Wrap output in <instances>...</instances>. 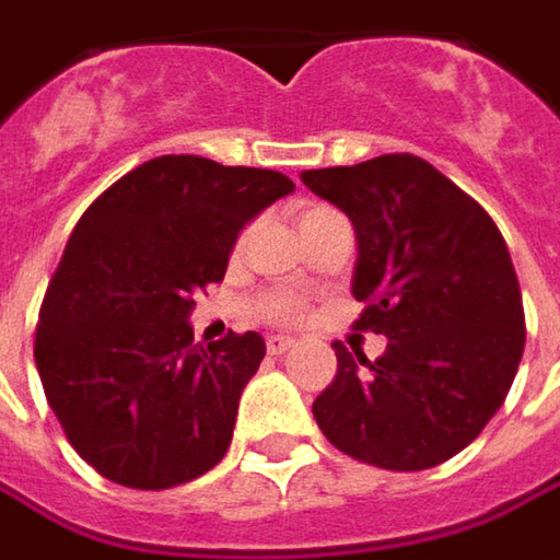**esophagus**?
I'll use <instances>...</instances> for the list:
<instances>
[{
	"label": "esophagus",
	"mask_w": 560,
	"mask_h": 560,
	"mask_svg": "<svg viewBox=\"0 0 560 560\" xmlns=\"http://www.w3.org/2000/svg\"><path fill=\"white\" fill-rule=\"evenodd\" d=\"M294 346V340L291 337H269L266 340V349H269V355H284L288 349Z\"/></svg>",
	"instance_id": "34e87169"
}]
</instances>
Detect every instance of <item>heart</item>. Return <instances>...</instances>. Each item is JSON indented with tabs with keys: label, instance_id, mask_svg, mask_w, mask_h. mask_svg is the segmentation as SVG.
<instances>
[{
	"label": "heart",
	"instance_id": "1",
	"mask_svg": "<svg viewBox=\"0 0 560 560\" xmlns=\"http://www.w3.org/2000/svg\"><path fill=\"white\" fill-rule=\"evenodd\" d=\"M334 214L330 208L325 205H306L300 217H296V226L303 230V226H310L315 220H322V217ZM242 245V242H238ZM260 315L269 318V322H276V325H296L303 315H306V303L303 300H296L291 294H269L260 300Z\"/></svg>",
	"mask_w": 560,
	"mask_h": 560
}]
</instances>
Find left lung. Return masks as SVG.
I'll return each instance as SVG.
<instances>
[{"mask_svg": "<svg viewBox=\"0 0 560 560\" xmlns=\"http://www.w3.org/2000/svg\"><path fill=\"white\" fill-rule=\"evenodd\" d=\"M355 226V328L389 343L376 361L337 349L312 405L325 439L392 471L432 469L481 435L518 374L524 306L497 223L420 155L389 152L303 171Z\"/></svg>", "mask_w": 560, "mask_h": 560, "instance_id": "left-lung-1", "label": "left lung"}]
</instances>
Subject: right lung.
Wrapping results in <instances>:
<instances>
[{
	"mask_svg": "<svg viewBox=\"0 0 560 560\" xmlns=\"http://www.w3.org/2000/svg\"><path fill=\"white\" fill-rule=\"evenodd\" d=\"M291 189L279 171L159 155L75 223L33 352L57 423L104 478L168 490L223 459L266 343L257 330L192 343V296L223 281L238 232Z\"/></svg>",
	"mask_w": 560,
	"mask_h": 560,
	"instance_id": "obj_1",
	"label": "right lung"
}]
</instances>
